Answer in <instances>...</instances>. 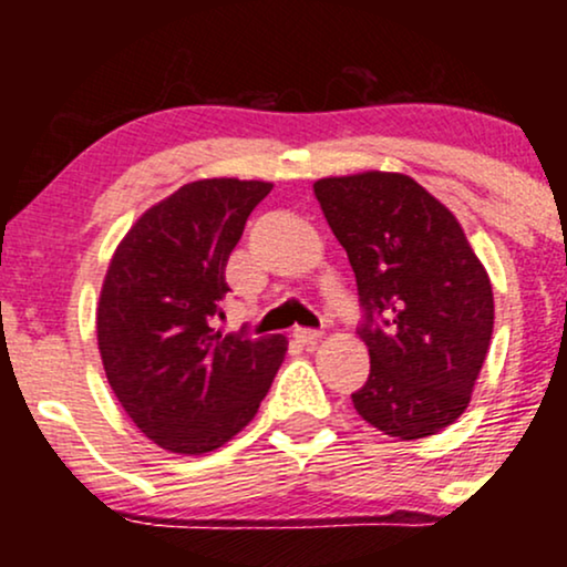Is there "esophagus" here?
Here are the masks:
<instances>
[{"label":"esophagus","mask_w":567,"mask_h":567,"mask_svg":"<svg viewBox=\"0 0 567 567\" xmlns=\"http://www.w3.org/2000/svg\"><path fill=\"white\" fill-rule=\"evenodd\" d=\"M292 336H296L301 343H306V347H315V343L322 338L320 330H309V328H296V333Z\"/></svg>","instance_id":"esophagus-1"}]
</instances>
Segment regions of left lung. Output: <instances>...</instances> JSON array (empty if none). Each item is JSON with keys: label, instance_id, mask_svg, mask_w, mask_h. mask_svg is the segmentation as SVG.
<instances>
[{"label": "left lung", "instance_id": "obj_1", "mask_svg": "<svg viewBox=\"0 0 567 567\" xmlns=\"http://www.w3.org/2000/svg\"><path fill=\"white\" fill-rule=\"evenodd\" d=\"M347 250L370 351L357 413L389 437L451 426L472 400L493 336V288L455 216L402 173H357L315 184Z\"/></svg>", "mask_w": 567, "mask_h": 567}]
</instances>
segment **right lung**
<instances>
[{
	"instance_id": "1",
	"label": "right lung",
	"mask_w": 567,
	"mask_h": 567,
	"mask_svg": "<svg viewBox=\"0 0 567 567\" xmlns=\"http://www.w3.org/2000/svg\"><path fill=\"white\" fill-rule=\"evenodd\" d=\"M266 181L205 178L148 207L116 247L97 349L133 424L171 453L199 455L250 424L288 351L285 336H224L226 261Z\"/></svg>"
}]
</instances>
